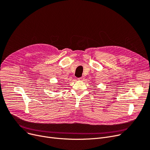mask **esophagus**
<instances>
[{
    "mask_svg": "<svg viewBox=\"0 0 150 150\" xmlns=\"http://www.w3.org/2000/svg\"><path fill=\"white\" fill-rule=\"evenodd\" d=\"M84 79V76H81L80 78H78V80H79V81H83Z\"/></svg>",
    "mask_w": 150,
    "mask_h": 150,
    "instance_id": "34e87169",
    "label": "esophagus"
}]
</instances>
